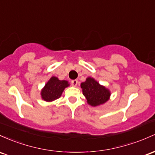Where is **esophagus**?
Masks as SVG:
<instances>
[{
    "label": "esophagus",
    "instance_id": "obj_1",
    "mask_svg": "<svg viewBox=\"0 0 155 155\" xmlns=\"http://www.w3.org/2000/svg\"><path fill=\"white\" fill-rule=\"evenodd\" d=\"M71 84H72V86L75 87L78 85V81L77 80H73V81H71Z\"/></svg>",
    "mask_w": 155,
    "mask_h": 155
}]
</instances>
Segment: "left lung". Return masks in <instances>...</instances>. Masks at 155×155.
I'll return each instance as SVG.
<instances>
[{
    "mask_svg": "<svg viewBox=\"0 0 155 155\" xmlns=\"http://www.w3.org/2000/svg\"><path fill=\"white\" fill-rule=\"evenodd\" d=\"M83 94L86 97L88 105L96 107L105 103L109 100L110 91L91 77L81 84Z\"/></svg>",
    "mask_w": 155,
    "mask_h": 155,
    "instance_id": "obj_1",
    "label": "left lung"
}]
</instances>
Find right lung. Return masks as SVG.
Listing matches in <instances>:
<instances>
[{"label": "right lung", "mask_w": 155, "mask_h": 155, "mask_svg": "<svg viewBox=\"0 0 155 155\" xmlns=\"http://www.w3.org/2000/svg\"><path fill=\"white\" fill-rule=\"evenodd\" d=\"M69 86L68 81H60L58 78L52 77L45 84L41 91L42 100L46 102H52L61 96L64 88Z\"/></svg>", "instance_id": "right-lung-1"}]
</instances>
